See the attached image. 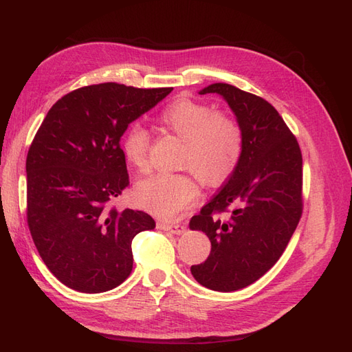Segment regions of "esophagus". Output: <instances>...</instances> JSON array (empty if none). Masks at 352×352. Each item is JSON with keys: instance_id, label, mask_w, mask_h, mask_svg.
<instances>
[{"instance_id": "obj_1", "label": "esophagus", "mask_w": 352, "mask_h": 352, "mask_svg": "<svg viewBox=\"0 0 352 352\" xmlns=\"http://www.w3.org/2000/svg\"><path fill=\"white\" fill-rule=\"evenodd\" d=\"M158 228L172 232L175 235H182V233L186 230L185 225H168V223H158Z\"/></svg>"}]
</instances>
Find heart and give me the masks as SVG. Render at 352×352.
<instances>
[{"label":"heart","mask_w":352,"mask_h":352,"mask_svg":"<svg viewBox=\"0 0 352 352\" xmlns=\"http://www.w3.org/2000/svg\"><path fill=\"white\" fill-rule=\"evenodd\" d=\"M168 131L185 141L180 164L188 173H160L141 180L135 188L138 204L162 219H175L194 204L202 184L214 186L235 172L243 151V132L235 117L214 111L206 102L180 97L160 113ZM150 133L140 123H132L122 138L126 162L140 172L150 168Z\"/></svg>","instance_id":"b5f03b06"}]
</instances>
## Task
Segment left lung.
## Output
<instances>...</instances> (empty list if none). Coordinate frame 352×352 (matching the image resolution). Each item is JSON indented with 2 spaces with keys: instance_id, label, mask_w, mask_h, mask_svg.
Wrapping results in <instances>:
<instances>
[{
  "instance_id": "8db88e82",
  "label": "left lung",
  "mask_w": 352,
  "mask_h": 352,
  "mask_svg": "<svg viewBox=\"0 0 352 352\" xmlns=\"http://www.w3.org/2000/svg\"><path fill=\"white\" fill-rule=\"evenodd\" d=\"M199 94L226 100L242 127L243 151L226 184L189 221L211 242L208 258L190 273L208 289L232 292L267 273L295 232L302 214V155L278 110L261 97L228 83Z\"/></svg>"
}]
</instances>
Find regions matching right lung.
Masks as SVG:
<instances>
[{"label": "right lung", "instance_id": "add662e5", "mask_svg": "<svg viewBox=\"0 0 352 352\" xmlns=\"http://www.w3.org/2000/svg\"><path fill=\"white\" fill-rule=\"evenodd\" d=\"M173 88L107 82L61 97L26 158V217L50 272L72 289L110 291L133 267L132 239L155 228L144 211L111 206L129 185L120 138Z\"/></svg>", "mask_w": 352, "mask_h": 352}]
</instances>
